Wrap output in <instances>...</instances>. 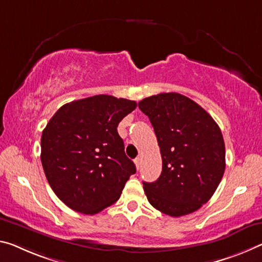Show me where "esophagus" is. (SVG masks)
<instances>
[{
  "mask_svg": "<svg viewBox=\"0 0 262 262\" xmlns=\"http://www.w3.org/2000/svg\"><path fill=\"white\" fill-rule=\"evenodd\" d=\"M135 165H136V168L140 169V167H141V159H140V157H136V159H135Z\"/></svg>",
  "mask_w": 262,
  "mask_h": 262,
  "instance_id": "34e87169",
  "label": "esophagus"
}]
</instances>
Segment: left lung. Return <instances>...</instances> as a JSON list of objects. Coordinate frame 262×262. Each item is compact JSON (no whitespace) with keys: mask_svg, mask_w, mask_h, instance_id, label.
I'll return each mask as SVG.
<instances>
[{"mask_svg":"<svg viewBox=\"0 0 262 262\" xmlns=\"http://www.w3.org/2000/svg\"><path fill=\"white\" fill-rule=\"evenodd\" d=\"M139 108L155 130L162 172L143 182L150 204L171 217L197 211L209 202L225 171V143L221 128L198 103L180 93L144 98Z\"/></svg>","mask_w":262,"mask_h":262,"instance_id":"1","label":"left lung"}]
</instances>
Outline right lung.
Wrapping results in <instances>:
<instances>
[{"label": "right lung", "instance_id": "obj_1", "mask_svg": "<svg viewBox=\"0 0 262 262\" xmlns=\"http://www.w3.org/2000/svg\"><path fill=\"white\" fill-rule=\"evenodd\" d=\"M136 106L99 94L65 103L50 119L41 133V165L53 192L70 209L95 214L121 196L136 168L116 128Z\"/></svg>", "mask_w": 262, "mask_h": 262}]
</instances>
